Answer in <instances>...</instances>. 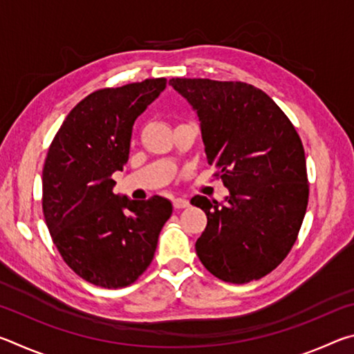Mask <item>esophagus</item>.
Instances as JSON below:
<instances>
[{
	"instance_id": "1",
	"label": "esophagus",
	"mask_w": 354,
	"mask_h": 354,
	"mask_svg": "<svg viewBox=\"0 0 354 354\" xmlns=\"http://www.w3.org/2000/svg\"><path fill=\"white\" fill-rule=\"evenodd\" d=\"M189 206V201L184 200V198H175L173 200V207L175 209H184Z\"/></svg>"
}]
</instances>
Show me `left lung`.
<instances>
[{
  "instance_id": "8db88e82",
  "label": "left lung",
  "mask_w": 354,
  "mask_h": 354,
  "mask_svg": "<svg viewBox=\"0 0 354 354\" xmlns=\"http://www.w3.org/2000/svg\"><path fill=\"white\" fill-rule=\"evenodd\" d=\"M169 84L198 113L207 162L230 190L221 206L192 198L207 215L196 254L225 283L261 279L289 254L306 214L301 139L281 107L251 84L203 77Z\"/></svg>"
}]
</instances>
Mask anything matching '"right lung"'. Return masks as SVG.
I'll return each instance as SVG.
<instances>
[{
    "label": "right lung",
    "mask_w": 354,
    "mask_h": 354,
    "mask_svg": "<svg viewBox=\"0 0 354 354\" xmlns=\"http://www.w3.org/2000/svg\"><path fill=\"white\" fill-rule=\"evenodd\" d=\"M165 77L87 95L64 120L41 173V207L53 242L77 277L104 289L136 283L171 215L162 196L113 194L112 173L129 158L136 118L159 97Z\"/></svg>",
    "instance_id": "1"
}]
</instances>
